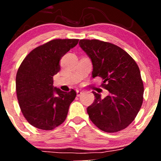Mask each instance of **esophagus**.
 Instances as JSON below:
<instances>
[{
	"label": "esophagus",
	"mask_w": 161,
	"mask_h": 161,
	"mask_svg": "<svg viewBox=\"0 0 161 161\" xmlns=\"http://www.w3.org/2000/svg\"><path fill=\"white\" fill-rule=\"evenodd\" d=\"M82 92L80 91V90H76V94H77V96H80L82 95Z\"/></svg>",
	"instance_id": "34e87169"
}]
</instances>
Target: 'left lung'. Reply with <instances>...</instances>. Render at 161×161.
I'll use <instances>...</instances> for the list:
<instances>
[{
    "label": "left lung",
    "mask_w": 161,
    "mask_h": 161,
    "mask_svg": "<svg viewBox=\"0 0 161 161\" xmlns=\"http://www.w3.org/2000/svg\"><path fill=\"white\" fill-rule=\"evenodd\" d=\"M79 44L91 59L92 77H101L102 86L109 92L104 98L92 92L95 101L87 108L90 119L104 132L125 129L143 101V82L137 64L124 50L109 42L82 39Z\"/></svg>",
    "instance_id": "left-lung-1"
}]
</instances>
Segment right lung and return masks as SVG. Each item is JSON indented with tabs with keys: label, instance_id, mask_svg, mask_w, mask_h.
<instances>
[{
	"label": "right lung",
	"instance_id": "obj_1",
	"mask_svg": "<svg viewBox=\"0 0 161 161\" xmlns=\"http://www.w3.org/2000/svg\"><path fill=\"white\" fill-rule=\"evenodd\" d=\"M79 39H54L32 50L22 62L16 90L24 117L33 126L51 130L65 121L76 92L53 87V76L60 70V60Z\"/></svg>",
	"mask_w": 161,
	"mask_h": 161
}]
</instances>
